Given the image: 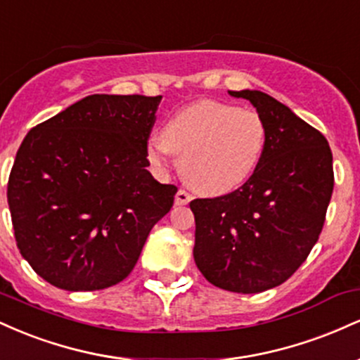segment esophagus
<instances>
[{
  "label": "esophagus",
  "mask_w": 360,
  "mask_h": 360,
  "mask_svg": "<svg viewBox=\"0 0 360 360\" xmlns=\"http://www.w3.org/2000/svg\"><path fill=\"white\" fill-rule=\"evenodd\" d=\"M191 200L193 196L188 191H184V189H179L176 193V205H188Z\"/></svg>",
  "instance_id": "esophagus-1"
}]
</instances>
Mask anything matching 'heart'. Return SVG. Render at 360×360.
<instances>
[{
    "label": "heart",
    "instance_id": "obj_1",
    "mask_svg": "<svg viewBox=\"0 0 360 360\" xmlns=\"http://www.w3.org/2000/svg\"><path fill=\"white\" fill-rule=\"evenodd\" d=\"M267 143V125L252 108L217 100L193 103L176 111L152 137L147 157L164 166L169 154L181 157L183 177L208 196L232 193L254 174Z\"/></svg>",
    "mask_w": 360,
    "mask_h": 360
}]
</instances>
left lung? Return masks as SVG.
<instances>
[{
	"mask_svg": "<svg viewBox=\"0 0 360 360\" xmlns=\"http://www.w3.org/2000/svg\"><path fill=\"white\" fill-rule=\"evenodd\" d=\"M229 93L262 115L266 152L242 188L189 203L193 255L213 286L250 295L291 278L316 243L333 191L332 150L316 128L269 94Z\"/></svg>",
	"mask_w": 360,
	"mask_h": 360,
	"instance_id": "obj_1",
	"label": "left lung"
}]
</instances>
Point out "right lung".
Instances as JSON below:
<instances>
[{
  "label": "right lung",
  "mask_w": 360,
  "mask_h": 360,
  "mask_svg": "<svg viewBox=\"0 0 360 360\" xmlns=\"http://www.w3.org/2000/svg\"><path fill=\"white\" fill-rule=\"evenodd\" d=\"M162 96L91 94L32 128L8 179L20 254L65 291H96L130 274L177 188L147 171Z\"/></svg>",
  "instance_id": "obj_1"
}]
</instances>
